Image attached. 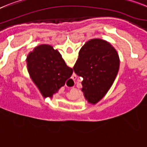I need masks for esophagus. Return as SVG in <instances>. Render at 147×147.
<instances>
[{
	"mask_svg": "<svg viewBox=\"0 0 147 147\" xmlns=\"http://www.w3.org/2000/svg\"><path fill=\"white\" fill-rule=\"evenodd\" d=\"M71 80L74 82V77H72V79H71Z\"/></svg>",
	"mask_w": 147,
	"mask_h": 147,
	"instance_id": "esophagus-1",
	"label": "esophagus"
}]
</instances>
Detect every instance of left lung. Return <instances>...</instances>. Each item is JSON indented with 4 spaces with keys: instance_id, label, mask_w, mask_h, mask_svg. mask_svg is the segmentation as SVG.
<instances>
[{
    "instance_id": "left-lung-1",
    "label": "left lung",
    "mask_w": 147,
    "mask_h": 147,
    "mask_svg": "<svg viewBox=\"0 0 147 147\" xmlns=\"http://www.w3.org/2000/svg\"><path fill=\"white\" fill-rule=\"evenodd\" d=\"M119 68L120 58L117 51L109 42L100 38L86 42L73 67L76 74L83 78L82 91L85 98L94 105L111 88Z\"/></svg>"
}]
</instances>
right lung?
I'll return each instance as SVG.
<instances>
[{
    "mask_svg": "<svg viewBox=\"0 0 147 147\" xmlns=\"http://www.w3.org/2000/svg\"><path fill=\"white\" fill-rule=\"evenodd\" d=\"M30 76L45 97H52L73 74L57 50L49 45H40L26 59Z\"/></svg>",
    "mask_w": 147,
    "mask_h": 147,
    "instance_id": "1",
    "label": "right lung"
}]
</instances>
